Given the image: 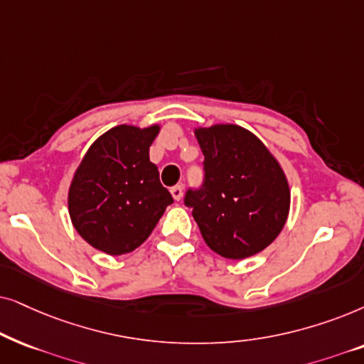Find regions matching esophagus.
I'll return each mask as SVG.
<instances>
[{"instance_id":"1","label":"esophagus","mask_w":364,"mask_h":364,"mask_svg":"<svg viewBox=\"0 0 364 364\" xmlns=\"http://www.w3.org/2000/svg\"><path fill=\"white\" fill-rule=\"evenodd\" d=\"M169 191H171V196H173L174 201H179L183 198V188L181 186H173Z\"/></svg>"}]
</instances>
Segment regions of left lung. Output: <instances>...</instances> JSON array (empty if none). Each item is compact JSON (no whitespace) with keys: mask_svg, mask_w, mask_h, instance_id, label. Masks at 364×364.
Here are the masks:
<instances>
[{"mask_svg":"<svg viewBox=\"0 0 364 364\" xmlns=\"http://www.w3.org/2000/svg\"><path fill=\"white\" fill-rule=\"evenodd\" d=\"M205 154L203 190L188 191L203 240L226 259H245L273 243L287 225L291 190L287 173L250 129L232 123L196 126Z\"/></svg>","mask_w":364,"mask_h":364,"instance_id":"1","label":"left lung"}]
</instances>
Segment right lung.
<instances>
[{"label":"right lung","mask_w":364,"mask_h":364,"mask_svg":"<svg viewBox=\"0 0 364 364\" xmlns=\"http://www.w3.org/2000/svg\"><path fill=\"white\" fill-rule=\"evenodd\" d=\"M161 124H118L96 138L73 174L68 213L77 235L109 256L132 253L151 235L173 198L149 146Z\"/></svg>","instance_id":"add662e5"}]
</instances>
